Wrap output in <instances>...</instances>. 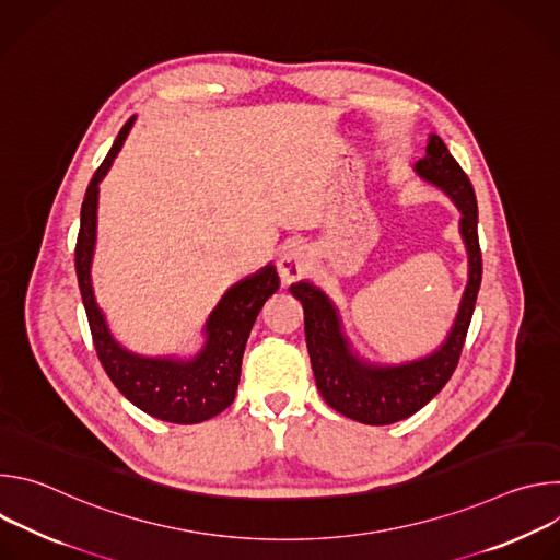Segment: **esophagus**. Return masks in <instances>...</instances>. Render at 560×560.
Returning <instances> with one entry per match:
<instances>
[{"mask_svg": "<svg viewBox=\"0 0 560 560\" xmlns=\"http://www.w3.org/2000/svg\"><path fill=\"white\" fill-rule=\"evenodd\" d=\"M307 266H310V255L305 248L301 246H290L283 250V255L279 257L277 261V270H279V277L285 281V283H292L296 279H301L305 272H307Z\"/></svg>", "mask_w": 560, "mask_h": 560, "instance_id": "34e87169", "label": "esophagus"}]
</instances>
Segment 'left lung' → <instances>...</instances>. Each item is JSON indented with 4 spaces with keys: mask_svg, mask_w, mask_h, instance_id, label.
Masks as SVG:
<instances>
[{
    "mask_svg": "<svg viewBox=\"0 0 560 560\" xmlns=\"http://www.w3.org/2000/svg\"><path fill=\"white\" fill-rule=\"evenodd\" d=\"M415 171L421 179L441 188L460 210L458 225L469 259L467 288L460 299L456 322L441 348L423 359L401 365L368 363L352 352L330 296L310 281L290 285V292L303 305L305 343L318 392L332 410L365 425L404 421L443 389L458 365L483 277L476 195L467 175L439 135H430L425 156L419 159Z\"/></svg>",
    "mask_w": 560,
    "mask_h": 560,
    "instance_id": "8db88e82",
    "label": "left lung"
}]
</instances>
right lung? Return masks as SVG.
I'll return each instance as SVG.
<instances>
[{
	"instance_id": "right-lung-1",
	"label": "right lung",
	"mask_w": 560,
	"mask_h": 560,
	"mask_svg": "<svg viewBox=\"0 0 560 560\" xmlns=\"http://www.w3.org/2000/svg\"><path fill=\"white\" fill-rule=\"evenodd\" d=\"M132 124L135 117L124 124L86 188L74 246V270L97 357L115 387L132 406L154 419L192 425L217 417L234 401L246 341L264 303L279 290V277L277 268L268 264L257 275L232 285L208 316L203 328L206 346L192 359L139 357L115 341L93 294L91 264L97 238L100 182L110 171Z\"/></svg>"
}]
</instances>
